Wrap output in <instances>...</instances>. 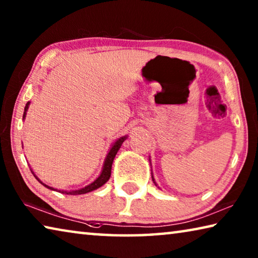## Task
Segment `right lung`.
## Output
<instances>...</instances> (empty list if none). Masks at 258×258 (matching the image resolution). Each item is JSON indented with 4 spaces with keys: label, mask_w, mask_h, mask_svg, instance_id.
Returning a JSON list of instances; mask_svg holds the SVG:
<instances>
[{
    "label": "right lung",
    "mask_w": 258,
    "mask_h": 258,
    "mask_svg": "<svg viewBox=\"0 0 258 258\" xmlns=\"http://www.w3.org/2000/svg\"><path fill=\"white\" fill-rule=\"evenodd\" d=\"M28 106H29V102H27V104H26V107H25L24 118L26 117V111H27ZM125 140H126V137H123V138H120V139L117 140V141H116L115 143H113V146L111 147L110 151H109V154L107 155L106 160H104V165H103L102 172H101V174H100V176L97 178V180H95L93 183H91L90 185L83 187V189L75 190V191H62V194L64 192V194H67V195H83V194H87V192L98 189V187H100V186H102V185L104 184V183H106V182L109 180V177H110V175H111V166H112L113 158H115L117 151L119 150L121 143H123V142L125 141ZM36 178H37V177H36ZM37 180H38V178H37ZM38 181H40V180H38ZM40 182H41V181H40ZM41 183H42V182H41ZM42 184H43V183H42ZM43 185H45V186L47 187V189L54 190L53 187H51V186L46 185V184H43Z\"/></svg>",
    "instance_id": "obj_1"
}]
</instances>
